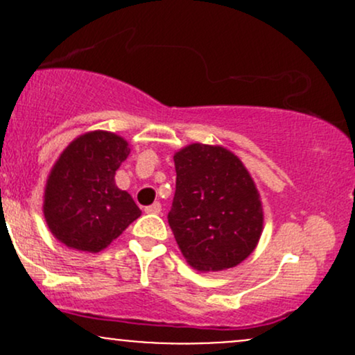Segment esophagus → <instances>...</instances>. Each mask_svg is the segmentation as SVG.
Here are the masks:
<instances>
[{
  "label": "esophagus",
  "mask_w": 355,
  "mask_h": 355,
  "mask_svg": "<svg viewBox=\"0 0 355 355\" xmlns=\"http://www.w3.org/2000/svg\"><path fill=\"white\" fill-rule=\"evenodd\" d=\"M145 211H146V214H153V215L160 214V211H162V205H160V202H155V203H152V205L145 207Z\"/></svg>",
  "instance_id": "1"
}]
</instances>
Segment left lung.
<instances>
[{"label":"left lung","instance_id":"1","mask_svg":"<svg viewBox=\"0 0 355 355\" xmlns=\"http://www.w3.org/2000/svg\"><path fill=\"white\" fill-rule=\"evenodd\" d=\"M177 185L168 223L183 257L202 272L239 266L262 234V203L242 162L222 146L175 153Z\"/></svg>","mask_w":355,"mask_h":355}]
</instances>
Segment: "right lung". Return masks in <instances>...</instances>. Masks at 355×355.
<instances>
[{
    "label": "right lung",
    "mask_w": 355,
    "mask_h": 355,
    "mask_svg": "<svg viewBox=\"0 0 355 355\" xmlns=\"http://www.w3.org/2000/svg\"><path fill=\"white\" fill-rule=\"evenodd\" d=\"M130 148L121 137L92 132L73 140L53 166L43 211L51 234L67 247L100 252L140 217L137 203L115 185Z\"/></svg>",
    "instance_id": "right-lung-1"
}]
</instances>
